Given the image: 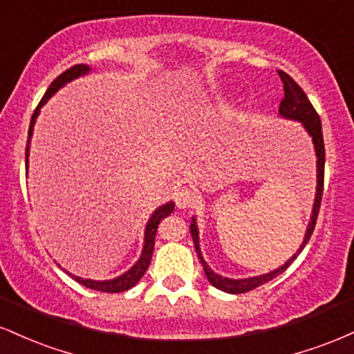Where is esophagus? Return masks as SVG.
Returning <instances> with one entry per match:
<instances>
[{
	"instance_id": "1",
	"label": "esophagus",
	"mask_w": 354,
	"mask_h": 354,
	"mask_svg": "<svg viewBox=\"0 0 354 354\" xmlns=\"http://www.w3.org/2000/svg\"><path fill=\"white\" fill-rule=\"evenodd\" d=\"M196 193H194L191 188H181L176 191V194H174V201H176L178 208H189L191 205H194V201H196Z\"/></svg>"
}]
</instances>
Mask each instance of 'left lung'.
I'll return each instance as SVG.
<instances>
[{
  "label": "left lung",
  "instance_id": "left-lung-1",
  "mask_svg": "<svg viewBox=\"0 0 354 354\" xmlns=\"http://www.w3.org/2000/svg\"><path fill=\"white\" fill-rule=\"evenodd\" d=\"M279 78L283 81V89H284V98L279 103V116L286 118V120H293V121H299L303 123V128L306 129L308 135L311 136L313 145H315V151H316V171H318V176H316V196H315V205H313V213L310 218V223H308L306 233H304V239L299 246V250L284 263L283 266L276 268V270L270 271L266 274H259V276H253V278H245V279H231V278H223L221 274L214 273L213 270L208 266V263L205 261L203 258L201 250H200V233H198V226H196V219L193 218L189 225V231L191 236H193V243L194 248H196L198 258H200L203 270H205L206 278L208 281L213 284L214 288L218 290L225 291V293H231V295H239V293H246V291L254 290V288L261 286L271 279L276 278L278 274H281L283 271H286V268L298 258V254L301 253L303 248L306 246V243L310 241L313 231H315L316 226V218H318L319 213V206H321V196H323V181H324V141H323V129H321V120L316 113V109L313 108V104L308 100V96L304 95V91L301 89L296 81L291 78L290 75H286L284 71H278Z\"/></svg>",
  "mask_w": 354,
  "mask_h": 354
}]
</instances>
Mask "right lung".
Returning <instances> with one entry per match:
<instances>
[{
    "instance_id": "add662e5",
    "label": "right lung",
    "mask_w": 354,
    "mask_h": 354,
    "mask_svg": "<svg viewBox=\"0 0 354 354\" xmlns=\"http://www.w3.org/2000/svg\"><path fill=\"white\" fill-rule=\"evenodd\" d=\"M89 73V66L88 64H75V66H71L70 70H66L64 73H61V75L56 78L53 83L50 84V88L46 89V93H44V96L39 101L38 108L35 109L33 116H31V123H30V129H28V143H26V166H28V156H30V141H31V136H33V126L36 123V118L39 115V109L44 103H46L48 100L51 98L53 95H55L56 91H58L59 88H63L64 84L70 83V81L80 78V76L83 75H88ZM174 209V203L169 201L166 203V205L160 206L158 209H154V213L151 214V218H149L148 225H146V230H145V245H143V251H141V256L140 259L129 268L126 273H123L121 276H118V278H113V279H106V281H95V279H84V278H80V276H75L71 273H66L73 276V278L76 279V281L83 284V286L89 288V290H96V291H103V293H121V291H126L129 290V288H133L135 284L140 281L141 278H143V274L146 273V270H148L149 263H151V256H153V250H154V236H156V230H158V225H160V221L166 216H169V214L173 213Z\"/></svg>"
}]
</instances>
